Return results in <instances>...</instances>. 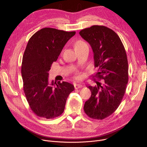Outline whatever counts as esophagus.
<instances>
[{
  "instance_id": "esophagus-1",
  "label": "esophagus",
  "mask_w": 147,
  "mask_h": 147,
  "mask_svg": "<svg viewBox=\"0 0 147 147\" xmlns=\"http://www.w3.org/2000/svg\"><path fill=\"white\" fill-rule=\"evenodd\" d=\"M74 88L76 89H77V88H80L82 87V85L81 84H77V83H74Z\"/></svg>"
}]
</instances>
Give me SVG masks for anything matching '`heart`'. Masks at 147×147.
<instances>
[{
	"label": "heart",
	"mask_w": 147,
	"mask_h": 147,
	"mask_svg": "<svg viewBox=\"0 0 147 147\" xmlns=\"http://www.w3.org/2000/svg\"><path fill=\"white\" fill-rule=\"evenodd\" d=\"M84 45H87V44L85 42H84L83 41H79L76 45V49L78 48L79 47H81L82 46H84Z\"/></svg>",
	"instance_id": "1"
}]
</instances>
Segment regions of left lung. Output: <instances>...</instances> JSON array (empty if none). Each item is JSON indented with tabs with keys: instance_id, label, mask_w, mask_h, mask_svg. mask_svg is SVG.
<instances>
[{
	"instance_id": "obj_1",
	"label": "left lung",
	"mask_w": 147,
	"mask_h": 147,
	"mask_svg": "<svg viewBox=\"0 0 147 147\" xmlns=\"http://www.w3.org/2000/svg\"><path fill=\"white\" fill-rule=\"evenodd\" d=\"M79 34L91 47L94 53L96 77L104 84L87 86L91 96L86 101L84 110L90 118L102 119L118 107L125 92L128 80L126 51L118 34L107 27L94 25L82 30Z\"/></svg>"
}]
</instances>
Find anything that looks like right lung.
<instances>
[{
	"label": "right lung",
	"mask_w": 147,
	"mask_h": 147,
	"mask_svg": "<svg viewBox=\"0 0 147 147\" xmlns=\"http://www.w3.org/2000/svg\"><path fill=\"white\" fill-rule=\"evenodd\" d=\"M76 32H65L46 28L29 39L22 64L23 90L33 112L47 119L60 116L67 98L74 87L63 82H49V71L64 46Z\"/></svg>",
	"instance_id": "right-lung-1"
}]
</instances>
